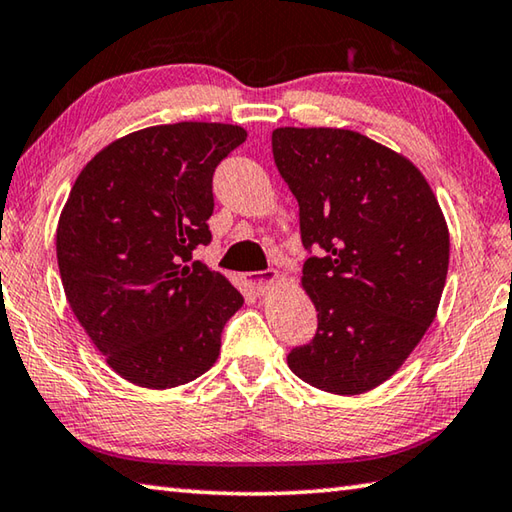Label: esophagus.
I'll use <instances>...</instances> for the list:
<instances>
[{
    "label": "esophagus",
    "mask_w": 512,
    "mask_h": 512,
    "mask_svg": "<svg viewBox=\"0 0 512 512\" xmlns=\"http://www.w3.org/2000/svg\"><path fill=\"white\" fill-rule=\"evenodd\" d=\"M247 281H249V288L258 297H263V294L270 292L274 288V283L279 281V272L276 270H265V272H254V274H247Z\"/></svg>",
    "instance_id": "obj_1"
}]
</instances>
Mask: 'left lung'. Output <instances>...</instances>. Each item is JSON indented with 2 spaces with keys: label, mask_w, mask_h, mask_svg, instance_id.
I'll return each mask as SVG.
<instances>
[{
  "label": "left lung",
  "mask_w": 512,
  "mask_h": 512,
  "mask_svg": "<svg viewBox=\"0 0 512 512\" xmlns=\"http://www.w3.org/2000/svg\"><path fill=\"white\" fill-rule=\"evenodd\" d=\"M274 164L299 202L315 249L301 285L317 335L292 348L303 382L357 396L387 382L436 317L450 231L425 175L407 157L342 128H276Z\"/></svg>",
  "instance_id": "1"
}]
</instances>
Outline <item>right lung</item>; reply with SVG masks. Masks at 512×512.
I'll list each match as a JSON object with an SVG mask.
<instances>
[{"label":"right lung","mask_w":512,"mask_h":512,"mask_svg":"<svg viewBox=\"0 0 512 512\" xmlns=\"http://www.w3.org/2000/svg\"><path fill=\"white\" fill-rule=\"evenodd\" d=\"M245 139L229 123L152 125L96 152L71 186L56 231L62 288L107 366L137 387L200 378L245 303L193 261L211 242L215 166Z\"/></svg>","instance_id":"right-lung-1"}]
</instances>
